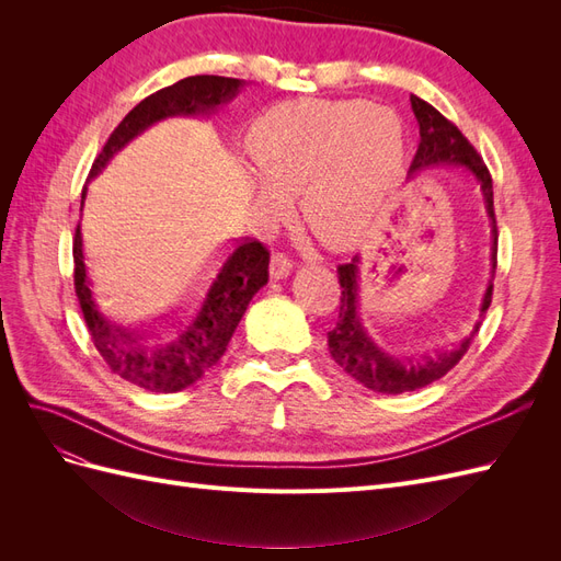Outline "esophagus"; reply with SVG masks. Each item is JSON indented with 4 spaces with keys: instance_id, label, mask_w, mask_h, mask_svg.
Here are the masks:
<instances>
[{
    "instance_id": "esophagus-1",
    "label": "esophagus",
    "mask_w": 561,
    "mask_h": 561,
    "mask_svg": "<svg viewBox=\"0 0 561 561\" xmlns=\"http://www.w3.org/2000/svg\"><path fill=\"white\" fill-rule=\"evenodd\" d=\"M290 271H293V262L287 260L283 252H276L274 257H271V264H268V274H271V278H274V280L287 278V276H290Z\"/></svg>"
}]
</instances>
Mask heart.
<instances>
[{
  "label": "heart",
  "mask_w": 561,
  "mask_h": 561,
  "mask_svg": "<svg viewBox=\"0 0 561 561\" xmlns=\"http://www.w3.org/2000/svg\"><path fill=\"white\" fill-rule=\"evenodd\" d=\"M257 182L250 206L280 222L299 194L304 225L334 250L360 248L390 210L404 175L407 135L396 110L365 100L297 98L264 110L245 133Z\"/></svg>",
  "instance_id": "obj_1"
}]
</instances>
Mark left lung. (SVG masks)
I'll return each mask as SVG.
<instances>
[{
	"label": "left lung",
	"instance_id": "left-lung-1",
	"mask_svg": "<svg viewBox=\"0 0 561 561\" xmlns=\"http://www.w3.org/2000/svg\"><path fill=\"white\" fill-rule=\"evenodd\" d=\"M412 112L419 122V149L414 161L410 165V175L421 171H431V168L456 165L463 168L468 175L474 178L480 186V194L484 198V208L491 227V280L482 297L480 320L474 322L470 334L461 342L435 351V353H414V355H400L388 351L369 322L360 313V257H353V262L342 264L336 268L339 283H342V307H339V320L332 332H328V346L334 363L342 367L348 377H353L365 388L375 390V393L400 396L407 390H416L428 386L437 379H443L447 371L463 358L472 336L480 332L484 313L494 295V274H496V250H499V229H496V215H494V186H491V175L482 157L478 154L466 135L458 130L449 118L439 114L426 100L416 95L410 98Z\"/></svg>",
	"mask_w": 561,
	"mask_h": 561
}]
</instances>
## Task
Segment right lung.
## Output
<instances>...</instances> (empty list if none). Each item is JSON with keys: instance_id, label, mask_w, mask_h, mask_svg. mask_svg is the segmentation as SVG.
<instances>
[{"instance_id": "right-lung-1", "label": "right lung", "mask_w": 561, "mask_h": 561, "mask_svg": "<svg viewBox=\"0 0 561 561\" xmlns=\"http://www.w3.org/2000/svg\"><path fill=\"white\" fill-rule=\"evenodd\" d=\"M245 87L243 79L196 75L180 79L135 105L93 161L89 180L105 171L116 151L149 126L171 116H208ZM87 186L81 192V208ZM75 290L93 344L107 367L149 393H178L222 358L250 299L268 280V250L245 239L219 260L192 293L154 316H133L95 283L75 233Z\"/></svg>"}]
</instances>
